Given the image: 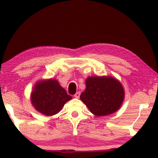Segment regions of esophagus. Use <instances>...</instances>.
<instances>
[{"label":"esophagus","instance_id":"1","mask_svg":"<svg viewBox=\"0 0 158 158\" xmlns=\"http://www.w3.org/2000/svg\"><path fill=\"white\" fill-rule=\"evenodd\" d=\"M80 95H81V93H80V92H77V93H75V95H74V97L76 98H79L80 97Z\"/></svg>","mask_w":158,"mask_h":158}]
</instances>
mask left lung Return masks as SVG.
Here are the masks:
<instances>
[{
	"label": "left lung",
	"instance_id": "obj_1",
	"mask_svg": "<svg viewBox=\"0 0 158 158\" xmlns=\"http://www.w3.org/2000/svg\"><path fill=\"white\" fill-rule=\"evenodd\" d=\"M80 99L95 116L113 114L121 107L125 93L121 82L112 77H90Z\"/></svg>",
	"mask_w": 158,
	"mask_h": 158
}]
</instances>
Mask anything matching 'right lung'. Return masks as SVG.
I'll use <instances>...</instances> for the list:
<instances>
[{
	"label": "right lung",
	"instance_id": "right-lung-1",
	"mask_svg": "<svg viewBox=\"0 0 158 158\" xmlns=\"http://www.w3.org/2000/svg\"><path fill=\"white\" fill-rule=\"evenodd\" d=\"M72 97L56 79L39 81L31 93V101L37 111L45 116L58 114Z\"/></svg>",
	"mask_w": 158,
	"mask_h": 158
}]
</instances>
